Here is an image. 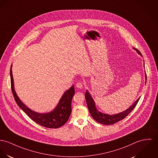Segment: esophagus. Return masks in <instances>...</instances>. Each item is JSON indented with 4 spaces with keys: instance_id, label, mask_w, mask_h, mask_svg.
Returning a JSON list of instances; mask_svg holds the SVG:
<instances>
[{
    "instance_id": "esophagus-1",
    "label": "esophagus",
    "mask_w": 158,
    "mask_h": 158,
    "mask_svg": "<svg viewBox=\"0 0 158 158\" xmlns=\"http://www.w3.org/2000/svg\"><path fill=\"white\" fill-rule=\"evenodd\" d=\"M76 87L78 88H82L84 86V84L82 82H79L76 84Z\"/></svg>"
}]
</instances>
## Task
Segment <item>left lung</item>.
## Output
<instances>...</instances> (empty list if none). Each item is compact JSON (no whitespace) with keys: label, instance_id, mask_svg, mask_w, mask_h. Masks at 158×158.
<instances>
[{"label":"left lung","instance_id":"1","mask_svg":"<svg viewBox=\"0 0 158 158\" xmlns=\"http://www.w3.org/2000/svg\"><path fill=\"white\" fill-rule=\"evenodd\" d=\"M134 49L137 52V53L138 54H139L140 55L142 56L141 52L138 49H135V48H134ZM146 80H147L146 74ZM85 97L88 108L89 111L92 117L98 123H99L100 124H105V125L114 124V123L119 122L123 119H124L125 117H126V116H127L132 111V110L135 108V107L137 105V103L140 98H138L134 104L129 108L126 109L125 111L121 112L120 114H115L113 115H109L108 114H103V113L99 112L96 109L94 100L92 98L91 96H90L89 93L88 92V91H86V92L85 93Z\"/></svg>","mask_w":158,"mask_h":158}]
</instances>
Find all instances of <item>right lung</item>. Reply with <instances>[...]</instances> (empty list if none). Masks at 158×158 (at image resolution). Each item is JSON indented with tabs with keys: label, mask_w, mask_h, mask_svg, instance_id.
<instances>
[{
	"label": "right lung",
	"mask_w": 158,
	"mask_h": 158,
	"mask_svg": "<svg viewBox=\"0 0 158 158\" xmlns=\"http://www.w3.org/2000/svg\"><path fill=\"white\" fill-rule=\"evenodd\" d=\"M11 67L10 69L11 91L14 99L19 106L24 111L31 119L41 126L47 128L56 129L65 124V123L68 121L72 112L71 103L74 94V86H72L69 89L64 93L58 105L53 111L48 114H39L26 107L17 96L14 90Z\"/></svg>",
	"instance_id": "add662e5"
}]
</instances>
